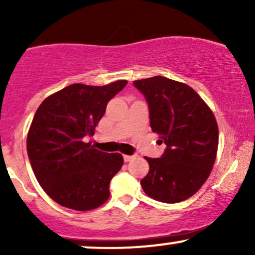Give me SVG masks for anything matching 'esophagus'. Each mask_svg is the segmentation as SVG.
<instances>
[{"label":"esophagus","mask_w":255,"mask_h":255,"mask_svg":"<svg viewBox=\"0 0 255 255\" xmlns=\"http://www.w3.org/2000/svg\"><path fill=\"white\" fill-rule=\"evenodd\" d=\"M136 157V154H131V156H128V154H124V159L125 162H129V160L134 159Z\"/></svg>","instance_id":"obj_1"}]
</instances>
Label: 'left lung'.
<instances>
[{
    "label": "left lung",
    "mask_w": 255,
    "mask_h": 255,
    "mask_svg": "<svg viewBox=\"0 0 255 255\" xmlns=\"http://www.w3.org/2000/svg\"><path fill=\"white\" fill-rule=\"evenodd\" d=\"M144 95L150 126L165 144L160 158H148L140 181L148 197L175 204L195 194L209 177L218 148L215 115L188 85L164 77L133 81Z\"/></svg>",
    "instance_id": "left-lung-1"
}]
</instances>
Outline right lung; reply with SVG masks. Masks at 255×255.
Listing matches in <instances>:
<instances>
[{
  "label": "right lung",
  "instance_id": "right-lung-1",
  "mask_svg": "<svg viewBox=\"0 0 255 255\" xmlns=\"http://www.w3.org/2000/svg\"><path fill=\"white\" fill-rule=\"evenodd\" d=\"M127 85L73 84L39 105L27 134V154L40 187L61 206L90 211L109 198V184L124 157L84 142L92 136L108 102Z\"/></svg>",
  "mask_w": 255,
  "mask_h": 255
}]
</instances>
